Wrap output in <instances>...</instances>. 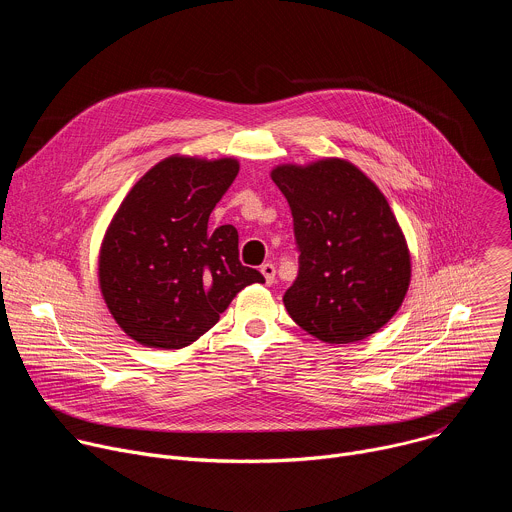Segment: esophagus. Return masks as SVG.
Wrapping results in <instances>:
<instances>
[{
	"instance_id": "1",
	"label": "esophagus",
	"mask_w": 512,
	"mask_h": 512,
	"mask_svg": "<svg viewBox=\"0 0 512 512\" xmlns=\"http://www.w3.org/2000/svg\"><path fill=\"white\" fill-rule=\"evenodd\" d=\"M261 273L265 277V283L273 285V281H275V267H273V263H263L261 265Z\"/></svg>"
}]
</instances>
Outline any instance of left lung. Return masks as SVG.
I'll use <instances>...</instances> for the list:
<instances>
[{
	"mask_svg": "<svg viewBox=\"0 0 512 512\" xmlns=\"http://www.w3.org/2000/svg\"><path fill=\"white\" fill-rule=\"evenodd\" d=\"M271 180L294 216L300 273L285 296L287 314L328 344L381 330L401 308L411 253L379 186L342 158L281 164Z\"/></svg>",
	"mask_w": 512,
	"mask_h": 512,
	"instance_id": "obj_1",
	"label": "left lung"
}]
</instances>
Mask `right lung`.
I'll use <instances>...</instances> for the list:
<instances>
[{"instance_id":"obj_1","label":"right lung","mask_w":512,"mask_h":512,"mask_svg":"<svg viewBox=\"0 0 512 512\" xmlns=\"http://www.w3.org/2000/svg\"><path fill=\"white\" fill-rule=\"evenodd\" d=\"M239 174V160L170 156L127 192L99 251V287L119 328L148 348L196 342L239 291L263 283L239 261L233 225L208 216Z\"/></svg>"}]
</instances>
